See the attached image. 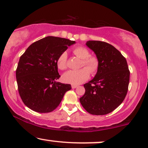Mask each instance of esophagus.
<instances>
[{"label": "esophagus", "instance_id": "34e87169", "mask_svg": "<svg viewBox=\"0 0 148 148\" xmlns=\"http://www.w3.org/2000/svg\"><path fill=\"white\" fill-rule=\"evenodd\" d=\"M78 87V85H72V89H75Z\"/></svg>", "mask_w": 148, "mask_h": 148}]
</instances>
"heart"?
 <instances>
[{
    "instance_id": "b5f03b06",
    "label": "heart",
    "mask_w": 148,
    "mask_h": 148,
    "mask_svg": "<svg viewBox=\"0 0 148 148\" xmlns=\"http://www.w3.org/2000/svg\"><path fill=\"white\" fill-rule=\"evenodd\" d=\"M73 54L81 60V67L78 70H69L63 75L65 83L72 85H79L88 79L90 73L94 75L97 72L99 67V60L96 56L90 55V51L86 47L79 46L74 48ZM56 65L60 70H65L67 67V54L63 51L58 56Z\"/></svg>"
}]
</instances>
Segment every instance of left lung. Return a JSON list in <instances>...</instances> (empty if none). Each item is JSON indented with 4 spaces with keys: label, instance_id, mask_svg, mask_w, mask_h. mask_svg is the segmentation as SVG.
<instances>
[{
    "label": "left lung",
    "instance_id": "obj_1",
    "mask_svg": "<svg viewBox=\"0 0 148 148\" xmlns=\"http://www.w3.org/2000/svg\"><path fill=\"white\" fill-rule=\"evenodd\" d=\"M86 45L99 58V67L95 77L84 84L85 92L80 102L91 114L105 115L125 99L130 70L125 58L114 46L100 40H89Z\"/></svg>",
    "mask_w": 148,
    "mask_h": 148
}]
</instances>
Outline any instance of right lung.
Instances as JSON below:
<instances>
[{
	"instance_id": "obj_1",
	"label": "right lung",
	"mask_w": 148,
	"mask_h": 148,
	"mask_svg": "<svg viewBox=\"0 0 148 148\" xmlns=\"http://www.w3.org/2000/svg\"><path fill=\"white\" fill-rule=\"evenodd\" d=\"M74 40L47 36L33 42L20 57L16 71L18 90L27 107L40 113L59 106L70 84L56 82L60 77L56 60Z\"/></svg>"
}]
</instances>
